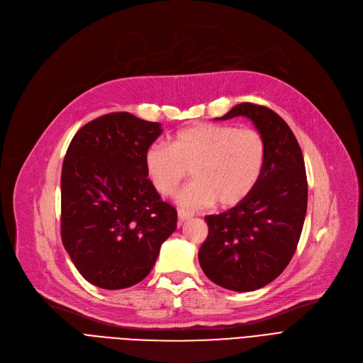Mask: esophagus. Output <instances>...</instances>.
<instances>
[{"label": "esophagus", "mask_w": 363, "mask_h": 363, "mask_svg": "<svg viewBox=\"0 0 363 363\" xmlns=\"http://www.w3.org/2000/svg\"><path fill=\"white\" fill-rule=\"evenodd\" d=\"M189 218H191V215H189V213H186V212H184V211H178V219H179V223H182V222L188 220Z\"/></svg>", "instance_id": "obj_1"}]
</instances>
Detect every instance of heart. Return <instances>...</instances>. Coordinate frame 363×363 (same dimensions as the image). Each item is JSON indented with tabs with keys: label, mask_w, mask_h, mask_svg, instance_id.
<instances>
[{
	"label": "heart",
	"mask_w": 363,
	"mask_h": 363,
	"mask_svg": "<svg viewBox=\"0 0 363 363\" xmlns=\"http://www.w3.org/2000/svg\"><path fill=\"white\" fill-rule=\"evenodd\" d=\"M264 160L266 143L257 129L212 122L179 129L170 145L155 143L144 155L147 175L162 196L174 194L191 169L194 181L177 196L186 211L241 203L259 182Z\"/></svg>",
	"instance_id": "obj_1"
}]
</instances>
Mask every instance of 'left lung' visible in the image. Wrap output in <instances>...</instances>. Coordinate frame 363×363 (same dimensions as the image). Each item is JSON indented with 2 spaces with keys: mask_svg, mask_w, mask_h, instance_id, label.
Returning a JSON list of instances; mask_svg holds the SVG:
<instances>
[{
  "mask_svg": "<svg viewBox=\"0 0 363 363\" xmlns=\"http://www.w3.org/2000/svg\"><path fill=\"white\" fill-rule=\"evenodd\" d=\"M249 118L266 143V160L253 191L230 211L206 216L208 234L199 250L207 278L231 291H255L287 268L308 208L301 148L290 126L264 106L241 103L219 121Z\"/></svg>",
  "mask_w": 363,
  "mask_h": 363,
  "instance_id": "obj_1",
  "label": "left lung"
}]
</instances>
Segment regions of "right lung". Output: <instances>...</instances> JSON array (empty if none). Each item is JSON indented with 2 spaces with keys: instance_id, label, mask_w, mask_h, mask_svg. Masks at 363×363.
Returning a JSON list of instances; mask_svg holds the SVG:
<instances>
[{
  "instance_id": "1",
  "label": "right lung",
  "mask_w": 363,
  "mask_h": 363,
  "mask_svg": "<svg viewBox=\"0 0 363 363\" xmlns=\"http://www.w3.org/2000/svg\"><path fill=\"white\" fill-rule=\"evenodd\" d=\"M162 125L104 114L73 137L62 169V241L79 274L104 290L143 281L177 230V211L147 178Z\"/></svg>"
}]
</instances>
